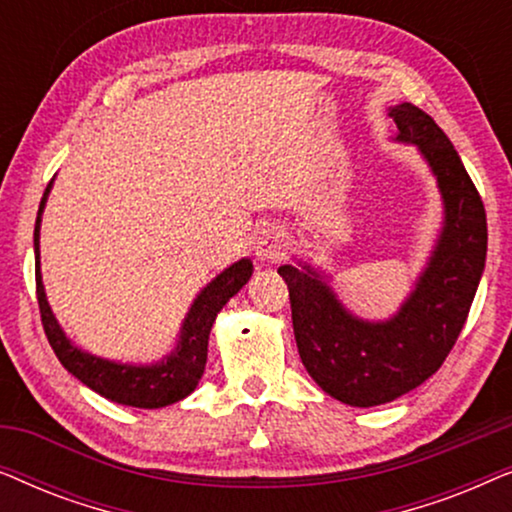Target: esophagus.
I'll return each instance as SVG.
<instances>
[{
    "instance_id": "obj_1",
    "label": "esophagus",
    "mask_w": 512,
    "mask_h": 512,
    "mask_svg": "<svg viewBox=\"0 0 512 512\" xmlns=\"http://www.w3.org/2000/svg\"><path fill=\"white\" fill-rule=\"evenodd\" d=\"M251 244H254L256 258L263 263L279 261V258H284L286 249H289V240H286L284 230L279 226H272V223H263L254 233Z\"/></svg>"
}]
</instances>
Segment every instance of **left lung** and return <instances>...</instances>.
I'll use <instances>...</instances> for the list:
<instances>
[{"label": "left lung", "mask_w": 512, "mask_h": 512, "mask_svg": "<svg viewBox=\"0 0 512 512\" xmlns=\"http://www.w3.org/2000/svg\"><path fill=\"white\" fill-rule=\"evenodd\" d=\"M394 142L422 153L440 198L443 228L415 289L389 319L349 312L328 275L310 263L282 265L300 361L328 396L354 408L391 403L429 380L466 324L487 258V216L457 149L415 104L389 109Z\"/></svg>", "instance_id": "8db88e82"}]
</instances>
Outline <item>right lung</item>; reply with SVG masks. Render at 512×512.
<instances>
[{"instance_id":"obj_1","label":"right lung","mask_w":512,"mask_h":512,"mask_svg":"<svg viewBox=\"0 0 512 512\" xmlns=\"http://www.w3.org/2000/svg\"><path fill=\"white\" fill-rule=\"evenodd\" d=\"M53 181L46 186L44 198H41L37 223H34V265H37V300L41 310V324H44L46 338L51 342L55 356L62 366L81 380L97 394L109 398V401L132 405V408H165L193 394L198 387L207 363V345L209 333L216 321V314L223 305L249 282L254 263L251 258L228 265L221 275H216L198 296H195L191 310H188L184 324H181L177 345L167 352L160 361L153 363H121L102 359L74 345L62 331L55 314L48 305L44 282H41V254H39V230L41 214H44L48 193H51Z\"/></svg>"}]
</instances>
